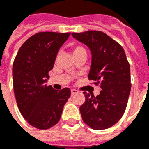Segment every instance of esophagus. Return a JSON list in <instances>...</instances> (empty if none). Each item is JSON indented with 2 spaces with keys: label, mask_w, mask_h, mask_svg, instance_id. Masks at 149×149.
Segmentation results:
<instances>
[{
  "label": "esophagus",
  "mask_w": 149,
  "mask_h": 149,
  "mask_svg": "<svg viewBox=\"0 0 149 149\" xmlns=\"http://www.w3.org/2000/svg\"><path fill=\"white\" fill-rule=\"evenodd\" d=\"M78 93H79V91H78L77 90H76V89L71 90V95H72V96H73V95H77V94H78Z\"/></svg>",
  "instance_id": "1"
}]
</instances>
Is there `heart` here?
Instances as JSON below:
<instances>
[{
	"label": "heart",
	"instance_id": "obj_1",
	"mask_svg": "<svg viewBox=\"0 0 149 149\" xmlns=\"http://www.w3.org/2000/svg\"><path fill=\"white\" fill-rule=\"evenodd\" d=\"M86 52L85 49L81 46H76V47H73V50H72V53L73 54H76V53H78V52Z\"/></svg>",
	"mask_w": 149,
	"mask_h": 149
}]
</instances>
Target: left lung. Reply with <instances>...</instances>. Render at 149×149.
Masks as SVG:
<instances>
[{"label": "left lung", "instance_id": "obj_1", "mask_svg": "<svg viewBox=\"0 0 149 149\" xmlns=\"http://www.w3.org/2000/svg\"><path fill=\"white\" fill-rule=\"evenodd\" d=\"M72 36L89 47L92 58L88 79L102 88L96 97L84 92L86 99L79 107L83 120L94 130L111 127L123 115L131 88L124 50L102 31L72 33Z\"/></svg>", "mask_w": 149, "mask_h": 149}]
</instances>
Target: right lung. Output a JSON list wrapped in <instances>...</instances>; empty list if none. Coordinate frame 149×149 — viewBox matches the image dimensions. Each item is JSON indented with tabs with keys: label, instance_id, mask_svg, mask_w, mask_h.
Segmentation results:
<instances>
[{
	"label": "right lung",
	"instance_id": "right-lung-1",
	"mask_svg": "<svg viewBox=\"0 0 149 149\" xmlns=\"http://www.w3.org/2000/svg\"><path fill=\"white\" fill-rule=\"evenodd\" d=\"M70 36V33H37L22 45L14 60L17 105L24 119L37 129L46 130L58 123L71 95L69 87L57 91L46 84L59 48Z\"/></svg>",
	"mask_w": 149,
	"mask_h": 149
}]
</instances>
